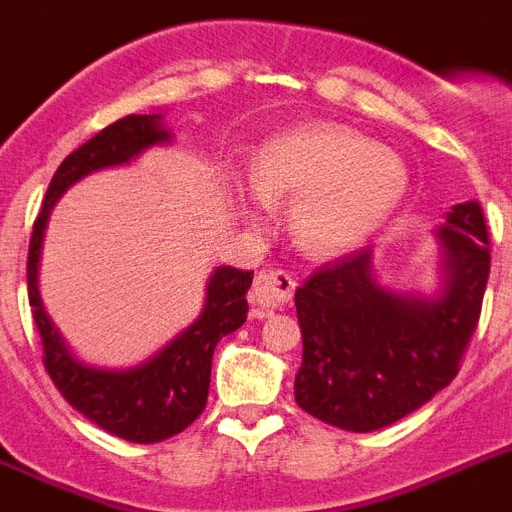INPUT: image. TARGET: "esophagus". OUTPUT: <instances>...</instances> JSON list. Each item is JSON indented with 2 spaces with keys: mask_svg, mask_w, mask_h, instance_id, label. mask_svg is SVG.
<instances>
[{
  "mask_svg": "<svg viewBox=\"0 0 512 512\" xmlns=\"http://www.w3.org/2000/svg\"><path fill=\"white\" fill-rule=\"evenodd\" d=\"M295 287H298V282L290 272H282V269L261 272L259 277L253 279L251 295H248L253 303V313L266 316L269 310L290 303L292 295H295Z\"/></svg>",
  "mask_w": 512,
  "mask_h": 512,
  "instance_id": "1",
  "label": "esophagus"
}]
</instances>
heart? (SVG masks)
I'll list each match as a JSON object with an SVG mask.
<instances>
[{
    "label": "heart",
    "instance_id": "1",
    "mask_svg": "<svg viewBox=\"0 0 512 512\" xmlns=\"http://www.w3.org/2000/svg\"><path fill=\"white\" fill-rule=\"evenodd\" d=\"M251 207L292 199V233L313 253L360 246L406 194V168L386 147L344 126L274 134L248 163Z\"/></svg>",
    "mask_w": 512,
    "mask_h": 512
}]
</instances>
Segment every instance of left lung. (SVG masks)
<instances>
[{
    "label": "left lung",
    "mask_w": 512,
    "mask_h": 512,
    "mask_svg": "<svg viewBox=\"0 0 512 512\" xmlns=\"http://www.w3.org/2000/svg\"><path fill=\"white\" fill-rule=\"evenodd\" d=\"M440 238V290L396 292L360 248L321 266L295 292L303 365L295 401L349 432L399 422L458 375L489 277V235L479 202L451 207Z\"/></svg>",
    "instance_id": "left-lung-1"
}]
</instances>
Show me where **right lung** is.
<instances>
[{"mask_svg":"<svg viewBox=\"0 0 512 512\" xmlns=\"http://www.w3.org/2000/svg\"><path fill=\"white\" fill-rule=\"evenodd\" d=\"M165 142H170V131L163 126L160 113L126 116L87 139L56 168L28 248V300L43 342V365L51 381L77 412L129 443H160L173 438L204 412L214 347L222 336L233 334L246 323V292L253 282V272L217 266L209 277L204 310L189 329H183L142 365L108 370L82 362L48 318L38 292V261L48 214L64 191L95 170L131 163L144 150Z\"/></svg>","mask_w":512,"mask_h":512,"instance_id":"add662e5","label":"right lung"}]
</instances>
